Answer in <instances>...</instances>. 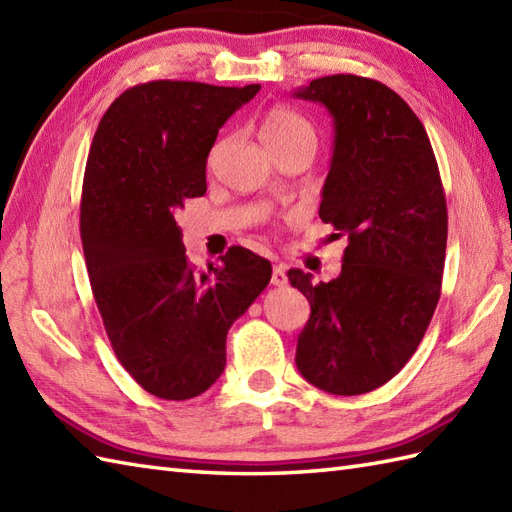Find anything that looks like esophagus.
Masks as SVG:
<instances>
[{
    "label": "esophagus",
    "instance_id": "obj_1",
    "mask_svg": "<svg viewBox=\"0 0 512 512\" xmlns=\"http://www.w3.org/2000/svg\"><path fill=\"white\" fill-rule=\"evenodd\" d=\"M270 281H273V286H286L288 284V275H286L284 264L273 266V277H270Z\"/></svg>",
    "mask_w": 512,
    "mask_h": 512
}]
</instances>
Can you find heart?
<instances>
[{
  "mask_svg": "<svg viewBox=\"0 0 512 512\" xmlns=\"http://www.w3.org/2000/svg\"><path fill=\"white\" fill-rule=\"evenodd\" d=\"M259 136L270 151L299 143L317 149V129L306 116L284 105H277L264 114Z\"/></svg>",
  "mask_w": 512,
  "mask_h": 512,
  "instance_id": "obj_1",
  "label": "heart"
}]
</instances>
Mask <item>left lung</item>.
Listing matches in <instances>:
<instances>
[{
    "mask_svg": "<svg viewBox=\"0 0 512 512\" xmlns=\"http://www.w3.org/2000/svg\"><path fill=\"white\" fill-rule=\"evenodd\" d=\"M295 96L332 116L319 217L347 235L328 284L288 270L312 310L295 363L328 394H367L405 367L438 306L449 226L438 162L420 118L383 83L332 74Z\"/></svg>",
    "mask_w": 512,
    "mask_h": 512,
    "instance_id": "obj_1",
    "label": "left lung"
}]
</instances>
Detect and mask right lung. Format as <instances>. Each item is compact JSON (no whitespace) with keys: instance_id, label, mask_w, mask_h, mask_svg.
I'll list each match as a JSON object with an SVG mask.
<instances>
[{"instance_id":"right-lung-1","label":"right lung","mask_w":512,"mask_h":512,"mask_svg":"<svg viewBox=\"0 0 512 512\" xmlns=\"http://www.w3.org/2000/svg\"><path fill=\"white\" fill-rule=\"evenodd\" d=\"M259 85L149 81L125 90L96 129L81 195V242L114 354L165 400L204 394L226 365V334L268 286L273 266L231 246L198 273L176 213L206 193L220 127Z\"/></svg>"}]
</instances>
